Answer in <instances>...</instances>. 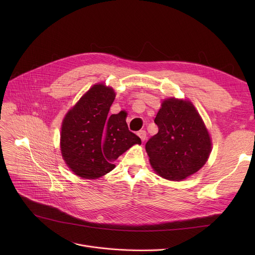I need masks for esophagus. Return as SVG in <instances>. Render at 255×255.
Returning <instances> with one entry per match:
<instances>
[{"label": "esophagus", "instance_id": "34e87169", "mask_svg": "<svg viewBox=\"0 0 255 255\" xmlns=\"http://www.w3.org/2000/svg\"><path fill=\"white\" fill-rule=\"evenodd\" d=\"M137 135L140 137V139H141L142 141H144L145 138H146V132H145L144 130H140V131H138Z\"/></svg>", "mask_w": 255, "mask_h": 255}]
</instances>
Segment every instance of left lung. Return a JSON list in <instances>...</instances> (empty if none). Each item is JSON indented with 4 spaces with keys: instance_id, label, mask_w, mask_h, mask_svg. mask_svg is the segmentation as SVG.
Instances as JSON below:
<instances>
[{
    "instance_id": "obj_1",
    "label": "left lung",
    "mask_w": 255,
    "mask_h": 255,
    "mask_svg": "<svg viewBox=\"0 0 255 255\" xmlns=\"http://www.w3.org/2000/svg\"><path fill=\"white\" fill-rule=\"evenodd\" d=\"M154 122L158 133L146 141L145 151L159 176L181 181L204 166L211 153V139L191 102L163 101Z\"/></svg>"
}]
</instances>
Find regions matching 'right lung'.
I'll return each mask as SVG.
<instances>
[{"mask_svg":"<svg viewBox=\"0 0 255 255\" xmlns=\"http://www.w3.org/2000/svg\"><path fill=\"white\" fill-rule=\"evenodd\" d=\"M116 94L95 85L66 115L61 132L62 156L75 175L97 179L115 168L114 161L133 144L141 143L122 114L109 117Z\"/></svg>","mask_w":255,"mask_h":255,"instance_id":"add662e5","label":"right lung"}]
</instances>
